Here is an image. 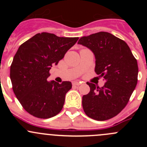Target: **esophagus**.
I'll use <instances>...</instances> for the list:
<instances>
[{"instance_id": "obj_1", "label": "esophagus", "mask_w": 147, "mask_h": 147, "mask_svg": "<svg viewBox=\"0 0 147 147\" xmlns=\"http://www.w3.org/2000/svg\"><path fill=\"white\" fill-rule=\"evenodd\" d=\"M72 85H73V86H79V85H80V82H75L72 83Z\"/></svg>"}]
</instances>
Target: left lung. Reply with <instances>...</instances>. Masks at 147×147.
<instances>
[{
  "mask_svg": "<svg viewBox=\"0 0 147 147\" xmlns=\"http://www.w3.org/2000/svg\"><path fill=\"white\" fill-rule=\"evenodd\" d=\"M78 44L93 52L95 72L106 81L102 87L87 82L90 91L82 97L84 113L97 121L111 119L125 107L137 86V60L128 45L109 32L82 37Z\"/></svg>",
  "mask_w": 147,
  "mask_h": 147,
  "instance_id": "obj_1",
  "label": "left lung"
}]
</instances>
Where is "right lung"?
<instances>
[{"mask_svg":"<svg viewBox=\"0 0 147 147\" xmlns=\"http://www.w3.org/2000/svg\"><path fill=\"white\" fill-rule=\"evenodd\" d=\"M79 38H63L49 32L38 33L19 47L10 65L13 90L30 115L48 119L63 107L72 83L49 82L50 69L57 65Z\"/></svg>","mask_w":147,"mask_h":147,"instance_id":"right-lung-1","label":"right lung"}]
</instances>
